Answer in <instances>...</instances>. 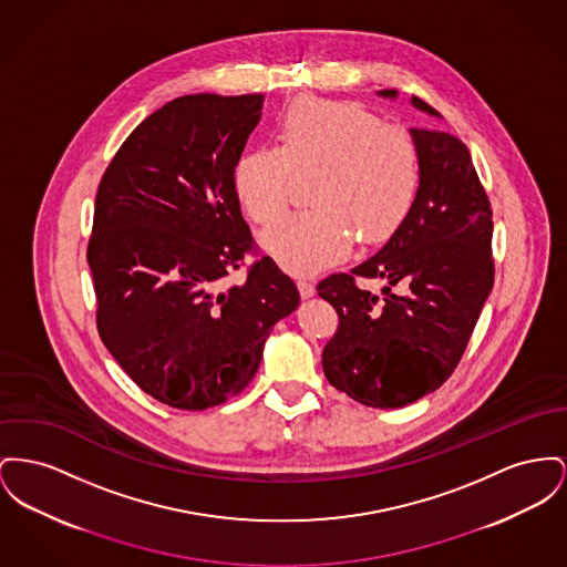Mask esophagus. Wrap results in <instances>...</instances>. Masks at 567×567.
I'll list each match as a JSON object with an SVG mask.
<instances>
[{
	"instance_id": "34e87169",
	"label": "esophagus",
	"mask_w": 567,
	"mask_h": 567,
	"mask_svg": "<svg viewBox=\"0 0 567 567\" xmlns=\"http://www.w3.org/2000/svg\"><path fill=\"white\" fill-rule=\"evenodd\" d=\"M298 289L301 298H312L315 296V282L310 278H298Z\"/></svg>"
}]
</instances>
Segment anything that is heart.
<instances>
[{
    "label": "heart",
    "mask_w": 567,
    "mask_h": 567,
    "mask_svg": "<svg viewBox=\"0 0 567 567\" xmlns=\"http://www.w3.org/2000/svg\"><path fill=\"white\" fill-rule=\"evenodd\" d=\"M278 147L244 152L234 168L235 197L259 225L278 220L291 200V173H308L312 207L264 234L267 250L293 271L342 257L353 235L379 241L409 212L420 184L413 134L379 120L358 102L301 96L276 122Z\"/></svg>",
    "instance_id": "obj_1"
}]
</instances>
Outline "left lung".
I'll return each instance as SVG.
<instances>
[{"instance_id": "left-lung-1", "label": "left lung", "mask_w": 567, "mask_h": 567, "mask_svg": "<svg viewBox=\"0 0 567 567\" xmlns=\"http://www.w3.org/2000/svg\"><path fill=\"white\" fill-rule=\"evenodd\" d=\"M413 104L439 115L417 96ZM411 134L420 188L409 214L374 257L317 285L338 315L323 372L336 390L374 409L411 404L452 377L495 282L493 209L465 143L439 131ZM358 277H383L389 287L374 297L357 287Z\"/></svg>"}]
</instances>
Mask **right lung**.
<instances>
[{"label": "right lung", "instance_id": "right-lung-1", "mask_svg": "<svg viewBox=\"0 0 567 567\" xmlns=\"http://www.w3.org/2000/svg\"><path fill=\"white\" fill-rule=\"evenodd\" d=\"M261 94H190L145 117L102 175L87 241L104 347L150 396L200 411L239 394L300 293L259 252L234 168ZM250 254L239 286L224 278Z\"/></svg>", "mask_w": 567, "mask_h": 567}]
</instances>
